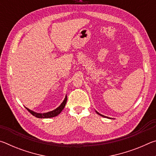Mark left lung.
I'll return each mask as SVG.
<instances>
[{"instance_id": "obj_1", "label": "left lung", "mask_w": 156, "mask_h": 156, "mask_svg": "<svg viewBox=\"0 0 156 156\" xmlns=\"http://www.w3.org/2000/svg\"><path fill=\"white\" fill-rule=\"evenodd\" d=\"M96 112L98 113V115H101V116H102V117H105V118H109V117H107V116H105V115H102V114H100V113H99L98 112H96ZM110 119H112V118H110Z\"/></svg>"}]
</instances>
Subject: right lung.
<instances>
[{
  "instance_id": "obj_1",
  "label": "right lung",
  "mask_w": 156,
  "mask_h": 156,
  "mask_svg": "<svg viewBox=\"0 0 156 156\" xmlns=\"http://www.w3.org/2000/svg\"><path fill=\"white\" fill-rule=\"evenodd\" d=\"M67 96H66L63 102L61 103V105H60L58 107H57L56 109L51 111V112H49L47 113H36L35 112H33L30 109H29L28 108L25 107L26 109H27L28 112H30V113H31L34 116H35L36 118H53L55 117V116H57L58 114H60V112H62L64 109V107L65 106L66 103H67Z\"/></svg>"
}]
</instances>
